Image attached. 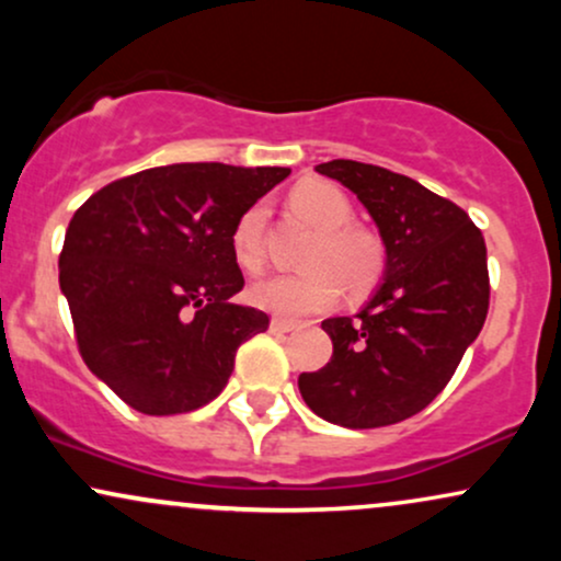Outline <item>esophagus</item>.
<instances>
[{
    "label": "esophagus",
    "mask_w": 561,
    "mask_h": 561,
    "mask_svg": "<svg viewBox=\"0 0 561 561\" xmlns=\"http://www.w3.org/2000/svg\"><path fill=\"white\" fill-rule=\"evenodd\" d=\"M295 330H298V321L279 319V317L272 319V332L274 334H287V332H295Z\"/></svg>",
    "instance_id": "obj_1"
}]
</instances>
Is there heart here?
Instances as JSON below:
<instances>
[{"mask_svg":"<svg viewBox=\"0 0 561 561\" xmlns=\"http://www.w3.org/2000/svg\"><path fill=\"white\" fill-rule=\"evenodd\" d=\"M289 205L295 214L319 229L317 242L306 255V266L311 268L259 279L248 289L255 306L295 319L332 306L340 295V285L353 295L375 285L382 272V242L369 229L347 224L353 218V205L343 190L321 179H306L289 192ZM263 229H266L263 205L244 210L231 229V253L240 268L250 274L261 272L266 261Z\"/></svg>","mask_w":561,"mask_h":561,"instance_id":"1","label":"heart"}]
</instances>
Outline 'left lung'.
<instances>
[{
	"label": "left lung",
	"instance_id": "left-lung-1",
	"mask_svg": "<svg viewBox=\"0 0 561 561\" xmlns=\"http://www.w3.org/2000/svg\"><path fill=\"white\" fill-rule=\"evenodd\" d=\"M317 171L369 210L385 272L356 317L321 321L332 358L324 369L302 371L300 396L340 427L403 422L446 388L485 324V240L459 205L401 173L358 160H330Z\"/></svg>",
	"mask_w": 561,
	"mask_h": 561
}]
</instances>
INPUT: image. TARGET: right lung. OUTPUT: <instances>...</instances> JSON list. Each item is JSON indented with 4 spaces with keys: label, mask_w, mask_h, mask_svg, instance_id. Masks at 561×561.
Here are the masks:
<instances>
[{
    "label": "right lung",
    "mask_w": 561,
    "mask_h": 561,
    "mask_svg": "<svg viewBox=\"0 0 561 561\" xmlns=\"http://www.w3.org/2000/svg\"><path fill=\"white\" fill-rule=\"evenodd\" d=\"M287 176L279 165H158L76 210L60 289L81 358L121 401L169 416L227 388L237 347L268 327L259 308L231 302L244 285L231 229Z\"/></svg>",
    "instance_id": "right-lung-1"
}]
</instances>
